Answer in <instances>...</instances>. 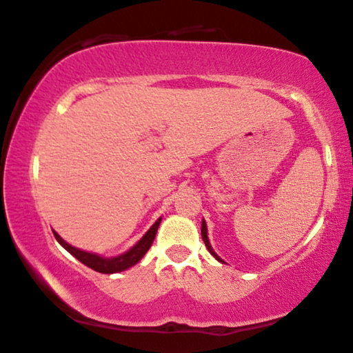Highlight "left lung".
<instances>
[{
  "label": "left lung",
  "mask_w": 353,
  "mask_h": 353,
  "mask_svg": "<svg viewBox=\"0 0 353 353\" xmlns=\"http://www.w3.org/2000/svg\"><path fill=\"white\" fill-rule=\"evenodd\" d=\"M201 236H203V241H204V244H206V247H208V250L210 252V254L214 255V259L223 263V260L220 259V256H219L217 254H215V252L212 250V247H210V243H209V239H208V227H206V222H204V220H203V222H201Z\"/></svg>",
  "instance_id": "8db88e82"
}]
</instances>
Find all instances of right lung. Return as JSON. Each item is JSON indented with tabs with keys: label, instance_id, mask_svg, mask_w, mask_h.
<instances>
[{
	"label": "right lung",
	"instance_id": "add662e5",
	"mask_svg": "<svg viewBox=\"0 0 353 353\" xmlns=\"http://www.w3.org/2000/svg\"><path fill=\"white\" fill-rule=\"evenodd\" d=\"M160 222H161V219L157 220V222L150 227V230L147 231L143 238H141L138 243L131 247L128 252H125V254L119 255V256H112V259H104V256H99L97 254H90V252L76 249V247L68 244L66 241H63L60 238V234H57L55 231H54V236H55V239L59 241V243L65 247L68 252H70L71 255H74L76 259L81 263H83L85 266L92 268V270L98 271V272H103V274H114V272L128 270V268L136 265V263L143 259V256L145 255V252L150 249L152 243H154L157 230H159V227H160Z\"/></svg>",
	"mask_w": 353,
	"mask_h": 353
}]
</instances>
